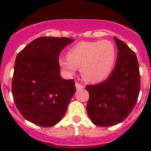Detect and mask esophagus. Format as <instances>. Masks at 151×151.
I'll return each instance as SVG.
<instances>
[{
  "label": "esophagus",
  "instance_id": "34e87169",
  "mask_svg": "<svg viewBox=\"0 0 151 151\" xmlns=\"http://www.w3.org/2000/svg\"><path fill=\"white\" fill-rule=\"evenodd\" d=\"M75 86H76V88H77L78 90L83 89V88H84V85H81V84H79V83H78V82H76Z\"/></svg>",
  "mask_w": 151,
  "mask_h": 151
}]
</instances>
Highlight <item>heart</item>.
<instances>
[{"label":"heart","mask_w":151,"mask_h":151,"mask_svg":"<svg viewBox=\"0 0 151 151\" xmlns=\"http://www.w3.org/2000/svg\"><path fill=\"white\" fill-rule=\"evenodd\" d=\"M117 48L107 40L82 41L69 50L68 55L59 59V64L69 75L81 68L83 78L99 82L110 76L117 60Z\"/></svg>","instance_id":"1"}]
</instances>
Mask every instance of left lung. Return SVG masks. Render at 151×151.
Listing matches in <instances>:
<instances>
[{
    "mask_svg": "<svg viewBox=\"0 0 151 151\" xmlns=\"http://www.w3.org/2000/svg\"><path fill=\"white\" fill-rule=\"evenodd\" d=\"M117 53L116 66L103 82L88 85L87 113L92 123L101 127L123 122L133 110L140 91V74L135 52L114 37Z\"/></svg>",
    "mask_w": 151,
    "mask_h": 151,
    "instance_id": "8db88e82",
    "label": "left lung"
}]
</instances>
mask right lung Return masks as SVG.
<instances>
[{
  "label": "right lung",
  "instance_id": "1",
  "mask_svg": "<svg viewBox=\"0 0 151 151\" xmlns=\"http://www.w3.org/2000/svg\"><path fill=\"white\" fill-rule=\"evenodd\" d=\"M67 37H41L18 53L12 83L13 99L20 114L42 127L56 124L76 91L73 79L60 76L59 55L73 42Z\"/></svg>",
  "mask_w": 151,
  "mask_h": 151
}]
</instances>
